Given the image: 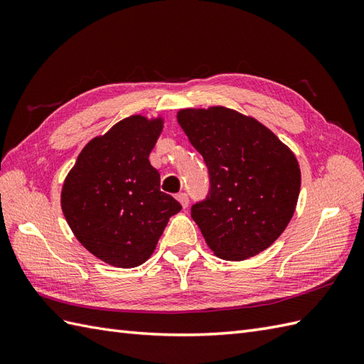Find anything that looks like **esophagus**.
I'll return each mask as SVG.
<instances>
[{
  "label": "esophagus",
  "mask_w": 364,
  "mask_h": 364,
  "mask_svg": "<svg viewBox=\"0 0 364 364\" xmlns=\"http://www.w3.org/2000/svg\"><path fill=\"white\" fill-rule=\"evenodd\" d=\"M176 198H178V202L181 203L183 208H188V205H189V197H188L186 192H180V194L176 196Z\"/></svg>",
  "instance_id": "1"
}]
</instances>
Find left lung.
<instances>
[{
    "label": "left lung",
    "mask_w": 364,
    "mask_h": 364,
    "mask_svg": "<svg viewBox=\"0 0 364 364\" xmlns=\"http://www.w3.org/2000/svg\"><path fill=\"white\" fill-rule=\"evenodd\" d=\"M176 119L210 175L206 197L191 208L206 244L228 261L266 250L296 210V156L259 122L227 107L183 109Z\"/></svg>",
    "instance_id": "8db88e82"
}]
</instances>
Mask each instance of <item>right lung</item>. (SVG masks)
<instances>
[{"label":"right lung","instance_id":"right-lung-1","mask_svg":"<svg viewBox=\"0 0 364 364\" xmlns=\"http://www.w3.org/2000/svg\"><path fill=\"white\" fill-rule=\"evenodd\" d=\"M162 120L131 115L84 146L67 175L60 203L78 241L115 267L150 258L168 219L181 210L161 192L149 154Z\"/></svg>","mask_w":364,"mask_h":364}]
</instances>
